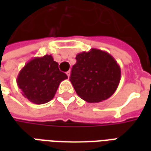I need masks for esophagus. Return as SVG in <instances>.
<instances>
[{"mask_svg": "<svg viewBox=\"0 0 151 151\" xmlns=\"http://www.w3.org/2000/svg\"><path fill=\"white\" fill-rule=\"evenodd\" d=\"M70 73H71V72H70V70H69L68 72L66 73V74H67V76H68V78H69V77H70Z\"/></svg>", "mask_w": 151, "mask_h": 151, "instance_id": "obj_1", "label": "esophagus"}]
</instances>
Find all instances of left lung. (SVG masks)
<instances>
[{
  "instance_id": "1",
  "label": "left lung",
  "mask_w": 151,
  "mask_h": 151,
  "mask_svg": "<svg viewBox=\"0 0 151 151\" xmlns=\"http://www.w3.org/2000/svg\"><path fill=\"white\" fill-rule=\"evenodd\" d=\"M70 81L76 93L88 103H99L110 98L120 81V65L105 51L91 48L76 56Z\"/></svg>"
}]
</instances>
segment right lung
Returning a JSON list of instances; mask_svg holds the SVG:
<instances>
[{
	"mask_svg": "<svg viewBox=\"0 0 151 151\" xmlns=\"http://www.w3.org/2000/svg\"><path fill=\"white\" fill-rule=\"evenodd\" d=\"M68 76L60 71L52 55L35 57L21 69L17 78L22 94L33 104H43L52 100L60 83Z\"/></svg>",
	"mask_w": 151,
	"mask_h": 151,
	"instance_id": "add662e5",
	"label": "right lung"
}]
</instances>
